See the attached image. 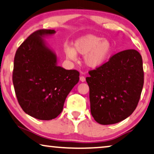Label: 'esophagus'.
Instances as JSON below:
<instances>
[{
  "instance_id": "obj_1",
  "label": "esophagus",
  "mask_w": 154,
  "mask_h": 154,
  "mask_svg": "<svg viewBox=\"0 0 154 154\" xmlns=\"http://www.w3.org/2000/svg\"><path fill=\"white\" fill-rule=\"evenodd\" d=\"M79 79H80V81H81V82H85V80H86V78H85L84 76H81L79 78Z\"/></svg>"
}]
</instances>
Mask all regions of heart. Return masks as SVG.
<instances>
[{
	"label": "heart",
	"mask_w": 154,
	"mask_h": 154,
	"mask_svg": "<svg viewBox=\"0 0 154 154\" xmlns=\"http://www.w3.org/2000/svg\"><path fill=\"white\" fill-rule=\"evenodd\" d=\"M112 43L106 38L93 34H87L78 38L74 46L64 47V52L70 61L77 60V54L84 56V63L89 68L100 67L111 54Z\"/></svg>",
	"instance_id": "b5f03b06"
}]
</instances>
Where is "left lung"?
Returning <instances> with one entry per match:
<instances>
[{"mask_svg":"<svg viewBox=\"0 0 154 154\" xmlns=\"http://www.w3.org/2000/svg\"><path fill=\"white\" fill-rule=\"evenodd\" d=\"M91 112L100 125H113L133 113L144 84L143 59L136 50L115 54L107 62L88 71Z\"/></svg>","mask_w":154,"mask_h":154,"instance_id":"obj_1","label":"left lung"}]
</instances>
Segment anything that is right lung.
I'll list each match as a JSON object with an SVG mask.
<instances>
[{
    "mask_svg": "<svg viewBox=\"0 0 154 154\" xmlns=\"http://www.w3.org/2000/svg\"><path fill=\"white\" fill-rule=\"evenodd\" d=\"M54 29L34 32L16 52L12 81L18 102L25 113L41 120L61 113L66 98L79 79L76 70L57 66V57L42 36Z\"/></svg>",
    "mask_w": 154,
    "mask_h": 154,
    "instance_id": "1",
    "label": "right lung"
}]
</instances>
